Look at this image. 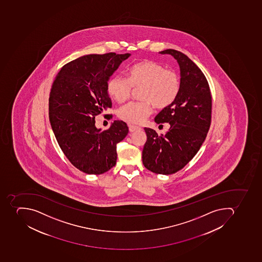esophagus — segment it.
<instances>
[{
	"label": "esophagus",
	"instance_id": "1",
	"mask_svg": "<svg viewBox=\"0 0 262 262\" xmlns=\"http://www.w3.org/2000/svg\"><path fill=\"white\" fill-rule=\"evenodd\" d=\"M128 129H129V132L133 133L135 132L136 130L141 129L140 127H138V126L131 125V124H128Z\"/></svg>",
	"mask_w": 262,
	"mask_h": 262
}]
</instances>
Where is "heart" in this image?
Here are the masks:
<instances>
[{"label": "heart", "instance_id": "b5f03b06", "mask_svg": "<svg viewBox=\"0 0 262 262\" xmlns=\"http://www.w3.org/2000/svg\"><path fill=\"white\" fill-rule=\"evenodd\" d=\"M142 89L141 100L131 101L118 109L120 120L129 124H140L152 113L153 105L165 109L176 101L180 94L181 79L176 70L165 69L159 62L144 60L128 70V78L117 74L108 82L111 97L119 103L129 98L133 89Z\"/></svg>", "mask_w": 262, "mask_h": 262}]
</instances>
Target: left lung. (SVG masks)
<instances>
[{
  "instance_id": "1",
  "label": "left lung",
  "mask_w": 262,
  "mask_h": 262,
  "mask_svg": "<svg viewBox=\"0 0 262 262\" xmlns=\"http://www.w3.org/2000/svg\"><path fill=\"white\" fill-rule=\"evenodd\" d=\"M180 64L181 88L176 101L155 118L157 124L169 123V131L161 136L145 128L146 142L142 163L160 174H172L183 169L198 153L206 139L211 122L212 98L204 74L184 53L167 49Z\"/></svg>"
}]
</instances>
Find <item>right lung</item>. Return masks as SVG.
Instances as JSON below:
<instances>
[{
	"instance_id": "right-lung-1",
	"label": "right lung",
	"mask_w": 262,
	"mask_h": 262,
	"mask_svg": "<svg viewBox=\"0 0 262 262\" xmlns=\"http://www.w3.org/2000/svg\"><path fill=\"white\" fill-rule=\"evenodd\" d=\"M129 56L109 52L81 56L64 64L54 79L50 123L64 156L83 173L101 174L115 166L116 145L128 134L121 120L108 129H97L95 116L112 107L108 79Z\"/></svg>"
}]
</instances>
